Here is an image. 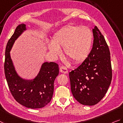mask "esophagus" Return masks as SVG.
Segmentation results:
<instances>
[{
  "label": "esophagus",
  "mask_w": 123,
  "mask_h": 123,
  "mask_svg": "<svg viewBox=\"0 0 123 123\" xmlns=\"http://www.w3.org/2000/svg\"><path fill=\"white\" fill-rule=\"evenodd\" d=\"M60 72L63 73V74L68 73V72L67 68L65 67H64V66H62V67L60 68Z\"/></svg>",
  "instance_id": "1"
}]
</instances>
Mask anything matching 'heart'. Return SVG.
<instances>
[{
	"instance_id": "heart-1",
	"label": "heart",
	"mask_w": 123,
	"mask_h": 123,
	"mask_svg": "<svg viewBox=\"0 0 123 123\" xmlns=\"http://www.w3.org/2000/svg\"><path fill=\"white\" fill-rule=\"evenodd\" d=\"M92 42V33L86 26L69 25L55 34L48 49L54 55L60 54L64 48L68 58L74 63H80L87 57Z\"/></svg>"
}]
</instances>
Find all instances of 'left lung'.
I'll list each match as a JSON object with an SVG mask.
<instances>
[{"mask_svg": "<svg viewBox=\"0 0 123 123\" xmlns=\"http://www.w3.org/2000/svg\"><path fill=\"white\" fill-rule=\"evenodd\" d=\"M92 31L94 39L90 53L80 66L69 73L73 96L86 105H95L103 98L112 78L108 46L97 26Z\"/></svg>", "mask_w": 123, "mask_h": 123, "instance_id": "obj_1", "label": "left lung"}]
</instances>
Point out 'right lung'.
I'll use <instances>...</instances> for the list:
<instances>
[{
	"instance_id": "1",
	"label": "right lung",
	"mask_w": 123,
	"mask_h": 123,
	"mask_svg": "<svg viewBox=\"0 0 123 123\" xmlns=\"http://www.w3.org/2000/svg\"><path fill=\"white\" fill-rule=\"evenodd\" d=\"M25 30V24L17 26L7 43L4 62L5 75L11 93L18 103L29 108H41L46 106L52 98L54 82L59 74V65L54 62L43 63L38 75L33 81L25 80L18 76L9 52L15 41Z\"/></svg>"
}]
</instances>
